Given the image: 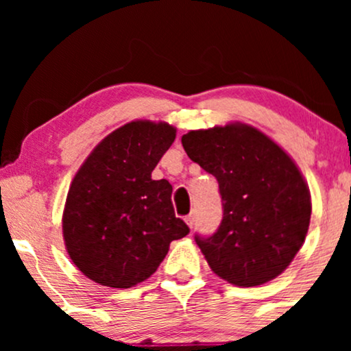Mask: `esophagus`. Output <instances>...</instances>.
<instances>
[{
	"mask_svg": "<svg viewBox=\"0 0 351 351\" xmlns=\"http://www.w3.org/2000/svg\"><path fill=\"white\" fill-rule=\"evenodd\" d=\"M184 221H186V224L189 228H193L195 226V221H196V217H195V215H188L186 217H184Z\"/></svg>",
	"mask_w": 351,
	"mask_h": 351,
	"instance_id": "34e87169",
	"label": "esophagus"
}]
</instances>
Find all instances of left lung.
Listing matches in <instances>:
<instances>
[{
    "mask_svg": "<svg viewBox=\"0 0 351 351\" xmlns=\"http://www.w3.org/2000/svg\"><path fill=\"white\" fill-rule=\"evenodd\" d=\"M181 143L219 183L223 221L215 234L195 236L211 271L239 287L276 279L304 244L312 215L297 165L244 123L191 130Z\"/></svg>",
    "mask_w": 351,
    "mask_h": 351,
    "instance_id": "obj_1",
    "label": "left lung"
}]
</instances>
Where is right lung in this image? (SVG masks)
<instances>
[{
	"label": "right lung",
	"mask_w": 351,
	"mask_h": 351,
	"mask_svg": "<svg viewBox=\"0 0 351 351\" xmlns=\"http://www.w3.org/2000/svg\"><path fill=\"white\" fill-rule=\"evenodd\" d=\"M176 128L135 120L87 156L67 193L62 232L72 263L88 279L117 289L152 276L170 243L189 232L175 216L171 184L152 171L175 142Z\"/></svg>",
	"instance_id": "1"
}]
</instances>
